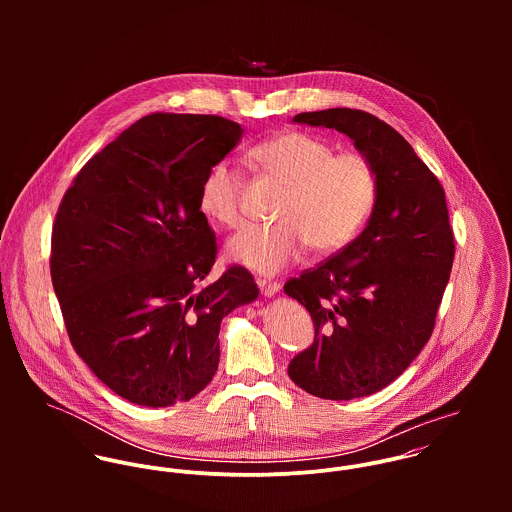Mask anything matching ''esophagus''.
Masks as SVG:
<instances>
[{"mask_svg": "<svg viewBox=\"0 0 512 512\" xmlns=\"http://www.w3.org/2000/svg\"><path fill=\"white\" fill-rule=\"evenodd\" d=\"M258 284V288H260V292L264 293V295H276V293L282 290V284L280 282H272V280H258L256 282Z\"/></svg>", "mask_w": 512, "mask_h": 512, "instance_id": "obj_1", "label": "esophagus"}]
</instances>
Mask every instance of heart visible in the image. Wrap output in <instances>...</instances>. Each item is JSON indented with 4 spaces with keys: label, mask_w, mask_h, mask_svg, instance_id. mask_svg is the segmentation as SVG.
Here are the masks:
<instances>
[{
    "label": "heart",
    "mask_w": 512,
    "mask_h": 512,
    "mask_svg": "<svg viewBox=\"0 0 512 512\" xmlns=\"http://www.w3.org/2000/svg\"><path fill=\"white\" fill-rule=\"evenodd\" d=\"M256 163L286 191L274 224H248L226 254L260 274H276L297 262L309 244L319 254L347 246L365 226L378 199V171L361 151L335 153L325 138L284 132L252 149ZM209 219L224 228L244 220V177L228 161L209 167L199 193Z\"/></svg>",
    "instance_id": "1"
}]
</instances>
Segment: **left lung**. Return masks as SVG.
I'll list each match as a JSON object with an SVG mask.
<instances>
[{
	"mask_svg": "<svg viewBox=\"0 0 512 512\" xmlns=\"http://www.w3.org/2000/svg\"><path fill=\"white\" fill-rule=\"evenodd\" d=\"M293 120L347 134L378 171L365 230L284 286L315 327L290 378L325 400L363 398L396 380L434 333L455 256L445 193L414 147L368 112L329 108Z\"/></svg>",
	"mask_w": 512,
	"mask_h": 512,
	"instance_id": "left-lung-1",
	"label": "left lung"
}]
</instances>
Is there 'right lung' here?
Listing matches in <instances>:
<instances>
[{
  "instance_id": "add662e5",
  "label": "right lung",
  "mask_w": 512,
  "mask_h": 512,
  "mask_svg": "<svg viewBox=\"0 0 512 512\" xmlns=\"http://www.w3.org/2000/svg\"><path fill=\"white\" fill-rule=\"evenodd\" d=\"M240 136L222 116L149 114L84 163L59 205L51 280L69 339L132 404L197 396L219 366L222 317L258 297L238 264L201 284L217 260L201 183Z\"/></svg>"
}]
</instances>
